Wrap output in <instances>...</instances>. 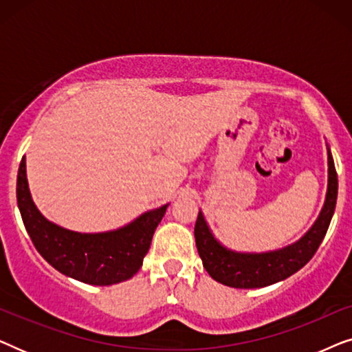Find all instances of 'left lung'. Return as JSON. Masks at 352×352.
<instances>
[{
  "label": "left lung",
  "instance_id": "1",
  "mask_svg": "<svg viewBox=\"0 0 352 352\" xmlns=\"http://www.w3.org/2000/svg\"><path fill=\"white\" fill-rule=\"evenodd\" d=\"M327 165H329V179H327L325 201L319 216L301 239L283 248L250 253L235 252L224 247L211 232L200 210L194 230L195 245L204 267L211 278L234 288H261L285 280L292 274L306 266L325 237L338 197V176H336L329 144H327Z\"/></svg>",
  "mask_w": 352,
  "mask_h": 352
}]
</instances>
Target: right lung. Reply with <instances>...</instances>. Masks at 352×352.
Instances as JSON below:
<instances>
[{
	"mask_svg": "<svg viewBox=\"0 0 352 352\" xmlns=\"http://www.w3.org/2000/svg\"><path fill=\"white\" fill-rule=\"evenodd\" d=\"M17 206L38 253L52 267L89 285H113L131 278L142 266L157 226L168 205L148 210L123 228L107 232H75L46 219L32 199L25 157L17 173Z\"/></svg>",
	"mask_w": 352,
	"mask_h": 352,
	"instance_id": "obj_1",
	"label": "right lung"
}]
</instances>
